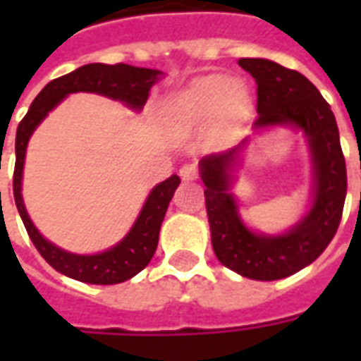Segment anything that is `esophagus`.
<instances>
[{
	"label": "esophagus",
	"mask_w": 361,
	"mask_h": 361,
	"mask_svg": "<svg viewBox=\"0 0 361 361\" xmlns=\"http://www.w3.org/2000/svg\"><path fill=\"white\" fill-rule=\"evenodd\" d=\"M180 176L181 180L185 181L197 180V178H199V168H197V164H183L180 170Z\"/></svg>",
	"instance_id": "34e87169"
}]
</instances>
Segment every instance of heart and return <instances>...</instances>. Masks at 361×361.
<instances>
[{
    "label": "heart",
    "mask_w": 361,
    "mask_h": 361,
    "mask_svg": "<svg viewBox=\"0 0 361 361\" xmlns=\"http://www.w3.org/2000/svg\"><path fill=\"white\" fill-rule=\"evenodd\" d=\"M166 110L183 126L207 123L214 116L224 121H240L250 114L251 98L242 82L209 75L170 96Z\"/></svg>",
    "instance_id": "heart-1"
}]
</instances>
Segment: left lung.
<instances>
[{
    "label": "left lung",
    "instance_id": "left-lung-1",
    "mask_svg": "<svg viewBox=\"0 0 361 361\" xmlns=\"http://www.w3.org/2000/svg\"><path fill=\"white\" fill-rule=\"evenodd\" d=\"M240 67L257 82L253 129L274 127L302 131L311 157V203L294 226L280 234L251 230L232 193L235 172L250 139L238 147L201 158L204 204L214 255L230 271L253 280L286 279L311 265L325 251L341 224L346 199V162L331 106L315 85L294 69L263 58H242Z\"/></svg>",
    "mask_w": 361,
    "mask_h": 361
}]
</instances>
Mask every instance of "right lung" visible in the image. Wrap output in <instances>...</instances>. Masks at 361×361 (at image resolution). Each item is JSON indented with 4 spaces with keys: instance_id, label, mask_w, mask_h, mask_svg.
<instances>
[{
    "instance_id": "add662e5",
    "label": "right lung",
    "mask_w": 361,
    "mask_h": 361,
    "mask_svg": "<svg viewBox=\"0 0 361 361\" xmlns=\"http://www.w3.org/2000/svg\"><path fill=\"white\" fill-rule=\"evenodd\" d=\"M164 77L158 69L147 67H133L127 63L106 66V63H89L71 73L63 75L50 81L35 102L30 104L27 116L17 127L15 137V173H13V195L19 211L23 224L27 228L35 247L40 251L48 263L61 274L69 279L81 280L87 284H119L133 279L149 265L158 245V234L162 220L172 201L173 191L180 185V178L173 173L168 180L160 181L150 189L147 201L142 204L139 216L133 222L131 230L123 235V240L111 245L110 250L92 253V255H79L58 247L56 243L46 240L35 222L30 220L23 201V170H25V157L30 137L36 127L42 123L58 104L66 100V96L73 92H94V94L108 96L111 100L123 102L127 108L141 111L147 104L150 89Z\"/></svg>"
}]
</instances>
